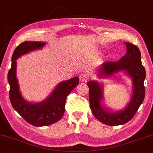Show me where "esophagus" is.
Returning a JSON list of instances; mask_svg holds the SVG:
<instances>
[{"instance_id": "1", "label": "esophagus", "mask_w": 153, "mask_h": 153, "mask_svg": "<svg viewBox=\"0 0 153 153\" xmlns=\"http://www.w3.org/2000/svg\"><path fill=\"white\" fill-rule=\"evenodd\" d=\"M89 79V76L87 74H85V73H82L80 75V80L82 81V82H87Z\"/></svg>"}]
</instances>
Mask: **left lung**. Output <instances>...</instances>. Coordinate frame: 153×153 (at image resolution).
Returning <instances> with one entry per match:
<instances>
[{"label": "left lung", "mask_w": 153, "mask_h": 153, "mask_svg": "<svg viewBox=\"0 0 153 153\" xmlns=\"http://www.w3.org/2000/svg\"><path fill=\"white\" fill-rule=\"evenodd\" d=\"M127 54L117 62H105L99 69V77H108L125 71L132 78L133 95L130 102L123 111L112 113L101 105L103 99L102 87L97 81H89V103L91 111L98 120L105 125L117 126L128 123L134 117L145 98L146 70L141 63L140 52L135 45L125 42Z\"/></svg>", "instance_id": "left-lung-1"}]
</instances>
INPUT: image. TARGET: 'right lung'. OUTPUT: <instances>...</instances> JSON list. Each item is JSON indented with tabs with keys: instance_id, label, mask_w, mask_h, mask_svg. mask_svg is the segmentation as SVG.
<instances>
[{
	"instance_id": "right-lung-1",
	"label": "right lung",
	"mask_w": 153,
	"mask_h": 153,
	"mask_svg": "<svg viewBox=\"0 0 153 153\" xmlns=\"http://www.w3.org/2000/svg\"><path fill=\"white\" fill-rule=\"evenodd\" d=\"M45 45V42L38 41H25L19 45L13 52L11 68L7 74V80L10 84V100L12 105L28 123L35 127L50 125L62 119L64 114L67 96L79 83V78L74 77L60 82L48 99L42 102L32 103L24 100L19 91L16 77V60L30 51L41 49Z\"/></svg>"
}]
</instances>
